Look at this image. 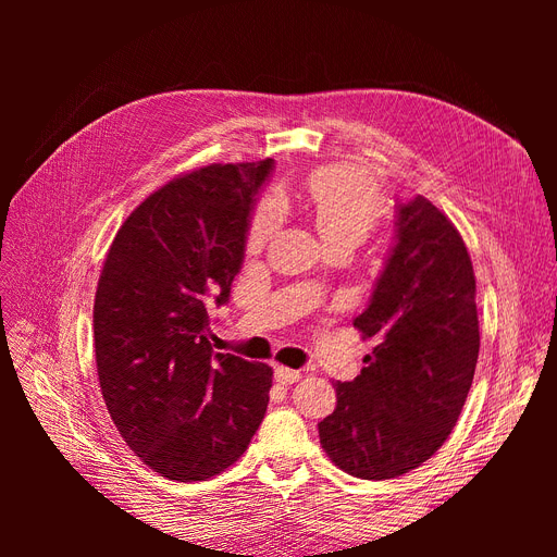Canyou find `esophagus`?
<instances>
[{
  "label": "esophagus",
  "instance_id": "obj_1",
  "mask_svg": "<svg viewBox=\"0 0 557 557\" xmlns=\"http://www.w3.org/2000/svg\"><path fill=\"white\" fill-rule=\"evenodd\" d=\"M274 374H276V381H278V383H283V385L297 383V381L301 379V372H299V369H290V367H283V364H278V367L274 369Z\"/></svg>",
  "mask_w": 557,
  "mask_h": 557
}]
</instances>
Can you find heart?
<instances>
[{
    "label": "heart",
    "instance_id": "obj_1",
    "mask_svg": "<svg viewBox=\"0 0 557 557\" xmlns=\"http://www.w3.org/2000/svg\"><path fill=\"white\" fill-rule=\"evenodd\" d=\"M307 201L313 223L325 244L346 242L356 248L374 230L383 213L381 190L356 166H323L307 183ZM285 207L278 195H264L250 215L246 246L260 250L283 225Z\"/></svg>",
    "mask_w": 557,
    "mask_h": 557
}]
</instances>
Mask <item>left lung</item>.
<instances>
[{"instance_id": "obj_1", "label": "left lung", "mask_w": 557, "mask_h": 557, "mask_svg": "<svg viewBox=\"0 0 557 557\" xmlns=\"http://www.w3.org/2000/svg\"><path fill=\"white\" fill-rule=\"evenodd\" d=\"M395 244L367 309L374 339L360 376L336 383L320 446L346 474L397 479L430 460L458 423L479 360L476 278L460 232L425 197L399 201Z\"/></svg>"}]
</instances>
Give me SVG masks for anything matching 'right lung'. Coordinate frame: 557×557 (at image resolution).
<instances>
[{
  "label": "right lung",
  "mask_w": 557,
  "mask_h": 557,
  "mask_svg": "<svg viewBox=\"0 0 557 557\" xmlns=\"http://www.w3.org/2000/svg\"><path fill=\"white\" fill-rule=\"evenodd\" d=\"M274 160L209 164L162 185L117 230L95 295V360L113 423L172 481L237 462L260 428L272 367L213 352L209 307L239 274Z\"/></svg>",
  "instance_id": "1"
}]
</instances>
